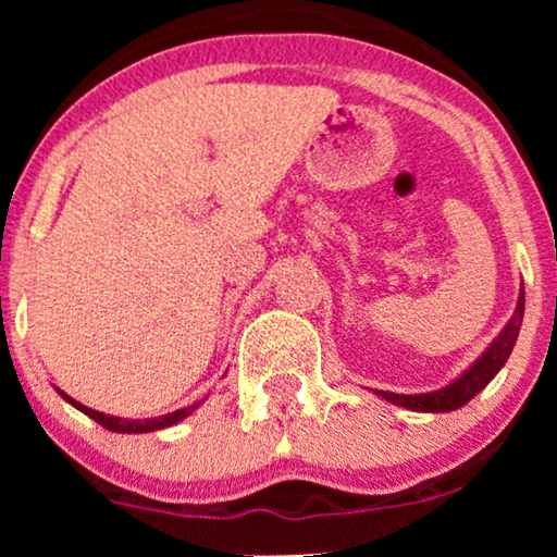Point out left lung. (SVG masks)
Listing matches in <instances>:
<instances>
[{"label":"left lung","instance_id":"obj_1","mask_svg":"<svg viewBox=\"0 0 557 557\" xmlns=\"http://www.w3.org/2000/svg\"><path fill=\"white\" fill-rule=\"evenodd\" d=\"M522 314H524V292L517 299V309L512 319H509L505 330L497 334V339L486 347V352L479 357V360L471 364V368L463 372L459 380H454L451 385L441 387V391L433 393H421V395H398V393H385L377 391L385 400H391L393 406H403L408 410H421V413H448V410H456L474 398L479 391H484L490 385V380L502 370V364L507 362V357L512 355V347L517 342V334H520L522 326Z\"/></svg>","mask_w":557,"mask_h":557}]
</instances>
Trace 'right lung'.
Returning <instances> with one entry per match:
<instances>
[{
    "label": "right lung",
    "mask_w": 557,
    "mask_h": 557,
    "mask_svg": "<svg viewBox=\"0 0 557 557\" xmlns=\"http://www.w3.org/2000/svg\"><path fill=\"white\" fill-rule=\"evenodd\" d=\"M60 395L71 403V406H75L78 410H83L88 418H94L96 423H101L103 429L109 431H116V433H147V431H159V429H166V425H174L177 421H182V418H187L193 410L200 406V403H195V406H187V408H180L174 410V413H166V416H159V418H147V421H126V418H116V416H106L101 413V410H94V408H86L81 406L78 400L67 398V395L60 391Z\"/></svg>",
    "instance_id": "right-lung-1"
}]
</instances>
